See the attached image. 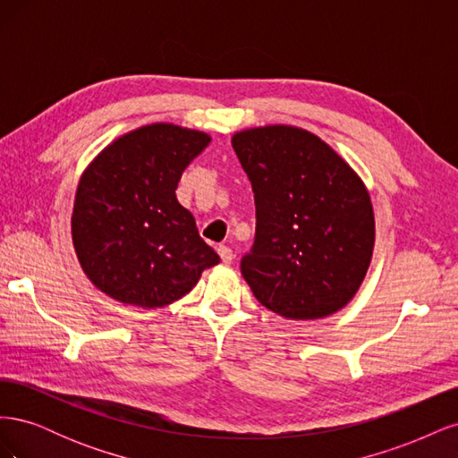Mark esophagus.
<instances>
[{
	"mask_svg": "<svg viewBox=\"0 0 458 458\" xmlns=\"http://www.w3.org/2000/svg\"><path fill=\"white\" fill-rule=\"evenodd\" d=\"M217 254H219V258L224 259L225 263H231V261H233V250H231L229 246H225V244L217 246Z\"/></svg>",
	"mask_w": 458,
	"mask_h": 458,
	"instance_id": "34e87169",
	"label": "esophagus"
}]
</instances>
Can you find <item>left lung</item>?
<instances>
[{"label": "left lung", "mask_w": 458, "mask_h": 458, "mask_svg": "<svg viewBox=\"0 0 458 458\" xmlns=\"http://www.w3.org/2000/svg\"><path fill=\"white\" fill-rule=\"evenodd\" d=\"M252 183L256 237L241 273L261 306L294 321L336 313L361 286L374 214L359 175L317 135L266 126L233 135Z\"/></svg>", "instance_id": "obj_1"}]
</instances>
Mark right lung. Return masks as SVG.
<instances>
[{
	"label": "right lung",
	"mask_w": 458,
	"mask_h": 458,
	"mask_svg": "<svg viewBox=\"0 0 458 458\" xmlns=\"http://www.w3.org/2000/svg\"><path fill=\"white\" fill-rule=\"evenodd\" d=\"M210 135L150 123L118 137L81 175L72 241L89 281L122 303L164 308L191 293L219 256L175 189Z\"/></svg>",
	"instance_id": "obj_1"
}]
</instances>
